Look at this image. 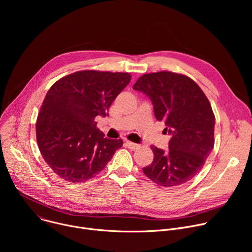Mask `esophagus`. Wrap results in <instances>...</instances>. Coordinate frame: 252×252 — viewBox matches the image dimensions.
Wrapping results in <instances>:
<instances>
[{
    "label": "esophagus",
    "mask_w": 252,
    "mask_h": 252,
    "mask_svg": "<svg viewBox=\"0 0 252 252\" xmlns=\"http://www.w3.org/2000/svg\"><path fill=\"white\" fill-rule=\"evenodd\" d=\"M126 146L128 148V149H130V150H138L139 148H140V146L139 145H137V143H134V142H131V141H129V140H126Z\"/></svg>",
    "instance_id": "34e87169"
}]
</instances>
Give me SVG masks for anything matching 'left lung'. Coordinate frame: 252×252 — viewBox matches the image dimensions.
<instances>
[{"instance_id": "obj_1", "label": "left lung", "mask_w": 252, "mask_h": 252, "mask_svg": "<svg viewBox=\"0 0 252 252\" xmlns=\"http://www.w3.org/2000/svg\"><path fill=\"white\" fill-rule=\"evenodd\" d=\"M132 89L150 97L156 119L171 135L167 151L151 147L155 158L143 173L160 187L186 184L203 167L214 146L209 100L194 81L171 71L143 75Z\"/></svg>"}]
</instances>
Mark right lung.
<instances>
[{
  "instance_id": "obj_1",
  "label": "right lung",
  "mask_w": 252,
  "mask_h": 252,
  "mask_svg": "<svg viewBox=\"0 0 252 252\" xmlns=\"http://www.w3.org/2000/svg\"><path fill=\"white\" fill-rule=\"evenodd\" d=\"M128 73L81 70L56 82L46 94L35 125L39 150L62 179L84 183L100 172L123 140L110 139L96 127L97 116L129 84Z\"/></svg>"
}]
</instances>
